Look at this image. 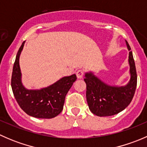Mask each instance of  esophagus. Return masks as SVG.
<instances>
[{"label":"esophagus","mask_w":147,"mask_h":147,"mask_svg":"<svg viewBox=\"0 0 147 147\" xmlns=\"http://www.w3.org/2000/svg\"><path fill=\"white\" fill-rule=\"evenodd\" d=\"M76 75L78 79H81L84 75V70L83 69H78L76 72Z\"/></svg>","instance_id":"obj_1"}]
</instances>
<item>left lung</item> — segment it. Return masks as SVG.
<instances>
[{"mask_svg":"<svg viewBox=\"0 0 147 147\" xmlns=\"http://www.w3.org/2000/svg\"><path fill=\"white\" fill-rule=\"evenodd\" d=\"M126 41L129 53L130 80L124 86L106 84L92 72H86L84 82L87 85L86 97L89 109L99 117L112 116L124 110L130 104L137 87V76L132 52Z\"/></svg>","mask_w":147,"mask_h":147,"instance_id":"1","label":"left lung"}]
</instances>
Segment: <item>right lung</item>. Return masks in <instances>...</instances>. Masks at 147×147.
<instances>
[{"label": "right lung", "instance_id": "right-lung-1", "mask_svg": "<svg viewBox=\"0 0 147 147\" xmlns=\"http://www.w3.org/2000/svg\"><path fill=\"white\" fill-rule=\"evenodd\" d=\"M24 44L25 41L19 48L13 65L11 78L13 94L20 108L28 115L40 119H51L63 110L65 96L77 80L76 75L63 77L51 85L40 90L26 89L22 83L19 65Z\"/></svg>", "mask_w": 147, "mask_h": 147}]
</instances>
